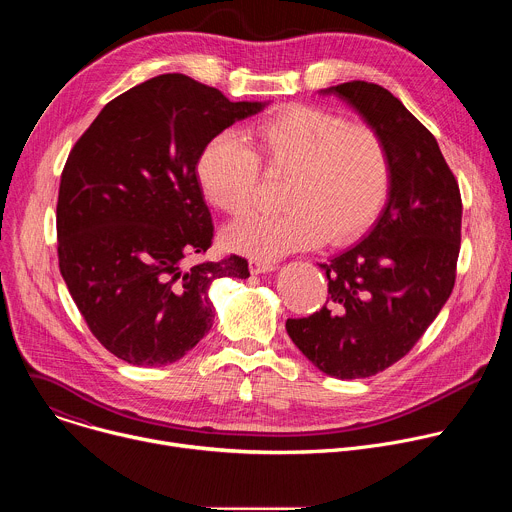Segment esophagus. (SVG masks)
<instances>
[{
    "mask_svg": "<svg viewBox=\"0 0 512 512\" xmlns=\"http://www.w3.org/2000/svg\"><path fill=\"white\" fill-rule=\"evenodd\" d=\"M249 271H251L253 275L267 273V271H273V263H271V261H261V259H251V261H249Z\"/></svg>",
    "mask_w": 512,
    "mask_h": 512,
    "instance_id": "esophagus-1",
    "label": "esophagus"
}]
</instances>
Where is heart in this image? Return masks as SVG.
Here are the masks:
<instances>
[{
    "mask_svg": "<svg viewBox=\"0 0 512 512\" xmlns=\"http://www.w3.org/2000/svg\"><path fill=\"white\" fill-rule=\"evenodd\" d=\"M261 166L285 176V210L243 218L223 235L229 249L261 261L358 237L389 194L391 166L377 129L318 107L289 105L249 125L243 137L214 135L200 150L196 176L214 208L243 216L255 204Z\"/></svg>",
    "mask_w": 512,
    "mask_h": 512,
    "instance_id": "heart-1",
    "label": "heart"
}]
</instances>
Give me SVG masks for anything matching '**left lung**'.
<instances>
[{
    "instance_id": "8db88e82",
    "label": "left lung",
    "mask_w": 512,
    "mask_h": 512,
    "mask_svg": "<svg viewBox=\"0 0 512 512\" xmlns=\"http://www.w3.org/2000/svg\"><path fill=\"white\" fill-rule=\"evenodd\" d=\"M383 137L389 202L360 243L320 263L328 300L285 330L336 379H367L401 360L448 302L462 239V196L440 145L387 89L350 81L326 89Z\"/></svg>"
}]
</instances>
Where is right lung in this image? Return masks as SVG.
Returning <instances> with one entry per match:
<instances>
[{
  "label": "right lung",
  "mask_w": 512,
  "mask_h": 512,
  "mask_svg": "<svg viewBox=\"0 0 512 512\" xmlns=\"http://www.w3.org/2000/svg\"><path fill=\"white\" fill-rule=\"evenodd\" d=\"M265 103L160 75L103 107L70 150L56 204L58 265L93 336L135 367L180 360L210 330L208 287L249 277L239 255L188 265L214 225L196 176L204 143Z\"/></svg>",
  "instance_id": "obj_1"
}]
</instances>
